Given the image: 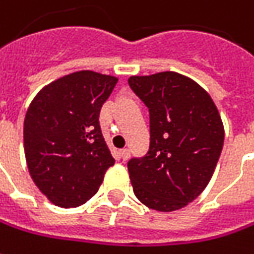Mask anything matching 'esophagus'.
<instances>
[{
  "label": "esophagus",
  "mask_w": 254,
  "mask_h": 254,
  "mask_svg": "<svg viewBox=\"0 0 254 254\" xmlns=\"http://www.w3.org/2000/svg\"><path fill=\"white\" fill-rule=\"evenodd\" d=\"M119 155H121L122 160H127L129 156H130V152H129V149H121L119 150Z\"/></svg>",
  "instance_id": "34e87169"
}]
</instances>
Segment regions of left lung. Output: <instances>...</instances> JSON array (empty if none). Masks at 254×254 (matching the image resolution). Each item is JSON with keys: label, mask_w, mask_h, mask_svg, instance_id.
Wrapping results in <instances>:
<instances>
[{"label": "left lung", "mask_w": 254, "mask_h": 254, "mask_svg": "<svg viewBox=\"0 0 254 254\" xmlns=\"http://www.w3.org/2000/svg\"><path fill=\"white\" fill-rule=\"evenodd\" d=\"M127 83L149 109L150 127L146 155L127 162L133 193L158 212L182 209L203 192L223 148L217 108L178 72L130 76Z\"/></svg>", "instance_id": "left-lung-1"}]
</instances>
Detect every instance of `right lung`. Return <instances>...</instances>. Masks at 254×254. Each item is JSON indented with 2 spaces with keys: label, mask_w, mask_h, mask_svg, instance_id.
<instances>
[{
  "label": "right lung",
  "mask_w": 254,
  "mask_h": 254,
  "mask_svg": "<svg viewBox=\"0 0 254 254\" xmlns=\"http://www.w3.org/2000/svg\"><path fill=\"white\" fill-rule=\"evenodd\" d=\"M115 76L73 72L45 86L24 121V149L34 183L60 207L86 203L115 159L106 146L99 114Z\"/></svg>",
  "instance_id": "1"
}]
</instances>
